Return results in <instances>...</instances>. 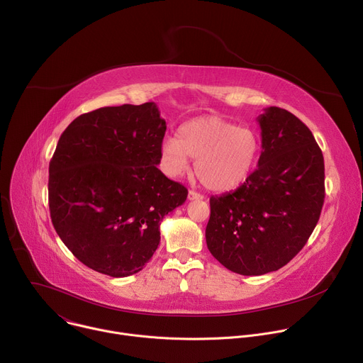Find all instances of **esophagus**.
Wrapping results in <instances>:
<instances>
[{
	"instance_id": "obj_1",
	"label": "esophagus",
	"mask_w": 363,
	"mask_h": 363,
	"mask_svg": "<svg viewBox=\"0 0 363 363\" xmlns=\"http://www.w3.org/2000/svg\"><path fill=\"white\" fill-rule=\"evenodd\" d=\"M188 199H189V201H195V199H203V195L198 194L196 191H189V192H188Z\"/></svg>"
}]
</instances>
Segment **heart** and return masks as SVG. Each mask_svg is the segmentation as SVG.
Wrapping results in <instances>:
<instances>
[{
  "instance_id": "obj_1",
  "label": "heart",
  "mask_w": 363,
  "mask_h": 363,
  "mask_svg": "<svg viewBox=\"0 0 363 363\" xmlns=\"http://www.w3.org/2000/svg\"><path fill=\"white\" fill-rule=\"evenodd\" d=\"M260 138L247 128L217 116H202L185 122L178 138H165L161 143L164 169L182 175L189 160H195V174L211 191H228L250 175L258 155Z\"/></svg>"
}]
</instances>
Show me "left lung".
Masks as SVG:
<instances>
[{
	"instance_id": "left-lung-1",
	"label": "left lung",
	"mask_w": 363,
	"mask_h": 363,
	"mask_svg": "<svg viewBox=\"0 0 363 363\" xmlns=\"http://www.w3.org/2000/svg\"><path fill=\"white\" fill-rule=\"evenodd\" d=\"M262 155L235 191L211 196L206 247L228 270L262 276L286 266L313 233L325 201V161L313 133L270 106L258 116Z\"/></svg>"
}]
</instances>
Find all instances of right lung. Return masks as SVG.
<instances>
[{
	"label": "right lung",
	"instance_id": "obj_1",
	"mask_svg": "<svg viewBox=\"0 0 363 363\" xmlns=\"http://www.w3.org/2000/svg\"><path fill=\"white\" fill-rule=\"evenodd\" d=\"M167 122L153 101L100 108L62 133L48 167L50 217L84 266L111 277L143 269L160 225L188 191L161 164Z\"/></svg>",
	"mask_w": 363,
	"mask_h": 363
}]
</instances>
